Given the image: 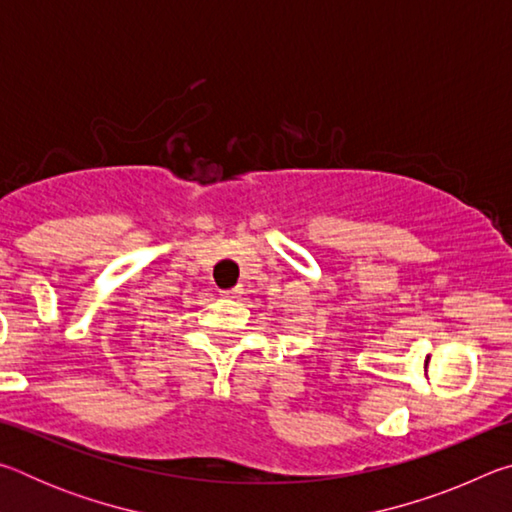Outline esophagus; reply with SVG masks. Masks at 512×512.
I'll return each instance as SVG.
<instances>
[{
  "label": "esophagus",
  "mask_w": 512,
  "mask_h": 512,
  "mask_svg": "<svg viewBox=\"0 0 512 512\" xmlns=\"http://www.w3.org/2000/svg\"><path fill=\"white\" fill-rule=\"evenodd\" d=\"M241 293H244V289L235 287V289H225V291H221V296H225V298H239Z\"/></svg>",
  "instance_id": "1"
}]
</instances>
